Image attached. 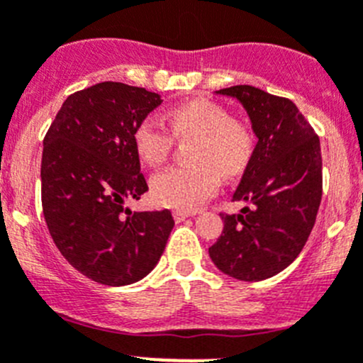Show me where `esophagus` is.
I'll return each mask as SVG.
<instances>
[{
	"label": "esophagus",
	"instance_id": "34e87169",
	"mask_svg": "<svg viewBox=\"0 0 363 363\" xmlns=\"http://www.w3.org/2000/svg\"><path fill=\"white\" fill-rule=\"evenodd\" d=\"M191 214L186 213V211H174V220L177 221V223H181V221H184L186 218H189Z\"/></svg>",
	"mask_w": 363,
	"mask_h": 363
}]
</instances>
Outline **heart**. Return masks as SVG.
<instances>
[{
  "mask_svg": "<svg viewBox=\"0 0 363 363\" xmlns=\"http://www.w3.org/2000/svg\"><path fill=\"white\" fill-rule=\"evenodd\" d=\"M167 118L175 138H193L188 147L191 164L157 172L150 181V193L163 207L195 211L218 191L221 175L232 179L245 170L252 157L253 136L213 101H186L168 111ZM172 135L156 117L143 118L133 135L140 160L149 167L163 163L174 145Z\"/></svg>",
  "mask_w": 363,
  "mask_h": 363,
  "instance_id": "obj_1",
  "label": "heart"
}]
</instances>
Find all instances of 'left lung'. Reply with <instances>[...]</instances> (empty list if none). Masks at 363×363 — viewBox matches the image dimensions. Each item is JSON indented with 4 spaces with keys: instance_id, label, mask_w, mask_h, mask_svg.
Instances as JSON below:
<instances>
[{
    "instance_id": "1",
    "label": "left lung",
    "mask_w": 363,
    "mask_h": 363,
    "mask_svg": "<svg viewBox=\"0 0 363 363\" xmlns=\"http://www.w3.org/2000/svg\"><path fill=\"white\" fill-rule=\"evenodd\" d=\"M245 108L257 145L232 200L248 203L221 214L223 232L209 248L214 266L242 282L286 269L303 250L323 195L319 138L296 104L250 84L216 90Z\"/></svg>"
}]
</instances>
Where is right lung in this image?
<instances>
[{
  "instance_id": "right-lung-1",
  "label": "right lung",
  "mask_w": 363,
  "mask_h": 363,
  "mask_svg": "<svg viewBox=\"0 0 363 363\" xmlns=\"http://www.w3.org/2000/svg\"><path fill=\"white\" fill-rule=\"evenodd\" d=\"M160 94L104 81L65 99L44 138L42 211L56 248L104 286H129L160 262L174 228L168 209L133 213L149 191L133 135Z\"/></svg>"
}]
</instances>
